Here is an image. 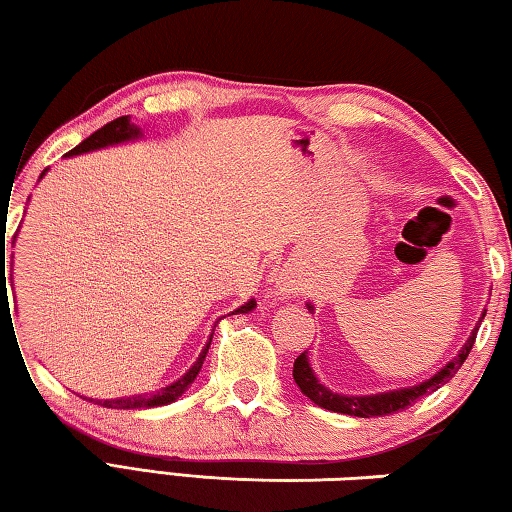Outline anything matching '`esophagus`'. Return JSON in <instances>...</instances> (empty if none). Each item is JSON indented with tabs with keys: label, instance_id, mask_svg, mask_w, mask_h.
Masks as SVG:
<instances>
[{
	"label": "esophagus",
	"instance_id": "esophagus-1",
	"mask_svg": "<svg viewBox=\"0 0 512 512\" xmlns=\"http://www.w3.org/2000/svg\"><path fill=\"white\" fill-rule=\"evenodd\" d=\"M302 291H305V282H302V277L296 271H291V268H282V273L277 275V296L293 298V296H300Z\"/></svg>",
	"mask_w": 512,
	"mask_h": 512
}]
</instances>
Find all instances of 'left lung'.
<instances>
[{"label":"left lung","instance_id":"left-lung-1","mask_svg":"<svg viewBox=\"0 0 512 512\" xmlns=\"http://www.w3.org/2000/svg\"><path fill=\"white\" fill-rule=\"evenodd\" d=\"M483 316H485V311H483ZM483 316H481V320H483ZM481 320H479V323H476L472 336L463 345V350L458 352V357L449 361L447 366L438 372V375H433L431 379L422 381V384L413 386V388H400V391L381 393V395H366V397L336 395L332 391H327L323 384H318L316 375L309 368L307 352H302L300 357L296 359V363H293V379H296V384L300 386V391L305 393L311 402L318 404V406H323V409H327V411L345 413V415H357V418H377V415H388V413L402 411V409H406V406H411V404L418 402L422 395H429L433 391H438L440 386L447 384V381L452 379L458 370H461V366H463L465 359H467V354H470L472 345L476 341V332H479Z\"/></svg>","mask_w":512,"mask_h":512}]
</instances>
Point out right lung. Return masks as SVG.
<instances>
[{
  "mask_svg": "<svg viewBox=\"0 0 512 512\" xmlns=\"http://www.w3.org/2000/svg\"><path fill=\"white\" fill-rule=\"evenodd\" d=\"M137 135H140V128L131 124V115L117 117L115 121H110V124L99 128V131H94L88 137V140H83L79 146H74V149L69 151L67 155H79V153H88V151H94V149H103V146H110V144L128 142V140H135ZM4 282H6V246L0 244V284H2V289H4ZM253 307H255V300H250V302H246L244 307H239L237 311H239V314H248V311ZM210 343H212V339L207 341L205 350L198 354V361L194 363L192 368H189L185 377L173 381L171 386L162 388V391H158V393L121 397V400H90V402L99 404V406H106V409H151V406H162V404H169L173 400H178V397L187 391V386L196 379L198 370H201L203 361H205V354H207V350H210ZM83 400H85V397H83Z\"/></svg>",
  "mask_w": 512,
  "mask_h": 512,
  "instance_id": "right-lung-1",
  "label": "right lung"
}]
</instances>
